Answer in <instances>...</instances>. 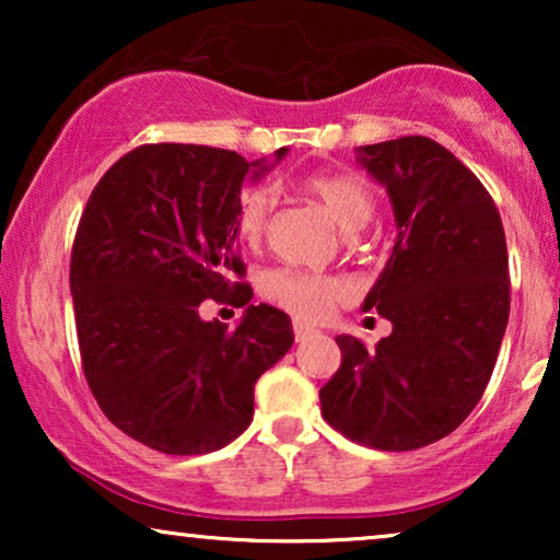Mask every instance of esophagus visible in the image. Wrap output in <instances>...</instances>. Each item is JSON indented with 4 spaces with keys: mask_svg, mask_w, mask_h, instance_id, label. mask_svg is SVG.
<instances>
[{
    "mask_svg": "<svg viewBox=\"0 0 560 560\" xmlns=\"http://www.w3.org/2000/svg\"><path fill=\"white\" fill-rule=\"evenodd\" d=\"M293 334H295V341H305V339H308V336L316 334V328H311L308 324H303V320H295Z\"/></svg>",
    "mask_w": 560,
    "mask_h": 560,
    "instance_id": "esophagus-1",
    "label": "esophagus"
}]
</instances>
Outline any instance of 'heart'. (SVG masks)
I'll return each instance as SVG.
<instances>
[{
	"label": "heart",
	"instance_id": "heart-1",
	"mask_svg": "<svg viewBox=\"0 0 560 560\" xmlns=\"http://www.w3.org/2000/svg\"><path fill=\"white\" fill-rule=\"evenodd\" d=\"M301 190L313 198L347 234L362 232L377 211V196L370 183L354 173H311L301 180ZM272 190L249 188L236 203L234 226L242 242L259 244L270 226ZM262 293L272 303L301 318H326L336 303L347 298V285L328 275H308L301 270H272L265 275Z\"/></svg>",
	"mask_w": 560,
	"mask_h": 560
}]
</instances>
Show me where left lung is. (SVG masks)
<instances>
[{"label":"left lung","instance_id":"left-lung-1","mask_svg":"<svg viewBox=\"0 0 560 560\" xmlns=\"http://www.w3.org/2000/svg\"><path fill=\"white\" fill-rule=\"evenodd\" d=\"M385 186L397 240L362 308L393 334L366 349L336 336L341 366L320 387L326 423L380 451L443 439L477 408L510 316L508 242L477 175L428 137L359 148Z\"/></svg>","mask_w":560,"mask_h":560}]
</instances>
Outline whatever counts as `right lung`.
<instances>
[{
	"label": "right lung",
	"instance_id": "right-lung-1",
	"mask_svg": "<svg viewBox=\"0 0 560 560\" xmlns=\"http://www.w3.org/2000/svg\"><path fill=\"white\" fill-rule=\"evenodd\" d=\"M288 148L275 152V163ZM265 160L206 144H142L96 183L71 252L83 374L129 439L209 454L247 431L255 382L293 347L288 313L249 305L236 244L242 183ZM213 296L248 308L236 329L203 322Z\"/></svg>",
	"mask_w": 560,
	"mask_h": 560
}]
</instances>
